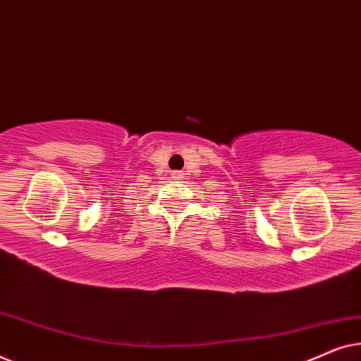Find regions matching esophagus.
<instances>
[{"label": "esophagus", "mask_w": 361, "mask_h": 361, "mask_svg": "<svg viewBox=\"0 0 361 361\" xmlns=\"http://www.w3.org/2000/svg\"><path fill=\"white\" fill-rule=\"evenodd\" d=\"M174 176H177V177H179L180 176V172H176V174Z\"/></svg>", "instance_id": "esophagus-1"}]
</instances>
